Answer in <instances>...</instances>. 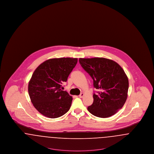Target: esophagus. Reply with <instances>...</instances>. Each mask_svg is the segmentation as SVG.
Listing matches in <instances>:
<instances>
[{"label": "esophagus", "mask_w": 154, "mask_h": 154, "mask_svg": "<svg viewBox=\"0 0 154 154\" xmlns=\"http://www.w3.org/2000/svg\"><path fill=\"white\" fill-rule=\"evenodd\" d=\"M84 96V94H83V93H81L80 95L79 96V97H80V98H82V97H83V96Z\"/></svg>", "instance_id": "esophagus-1"}]
</instances>
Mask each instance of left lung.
Here are the masks:
<instances>
[{
  "label": "left lung",
  "mask_w": 154,
  "mask_h": 154,
  "mask_svg": "<svg viewBox=\"0 0 154 154\" xmlns=\"http://www.w3.org/2000/svg\"><path fill=\"white\" fill-rule=\"evenodd\" d=\"M79 62L93 79L94 88L99 90L93 95L89 112L100 118L114 115L128 97L129 81L123 69L115 61L104 58H80Z\"/></svg>",
  "instance_id": "left-lung-1"
}]
</instances>
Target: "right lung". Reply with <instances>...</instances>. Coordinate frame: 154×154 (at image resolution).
Listing matches in <instances>:
<instances>
[{
    "label": "right lung",
    "instance_id": "obj_1",
    "mask_svg": "<svg viewBox=\"0 0 154 154\" xmlns=\"http://www.w3.org/2000/svg\"><path fill=\"white\" fill-rule=\"evenodd\" d=\"M77 60L72 58L50 59L33 72L28 84L30 99L35 109L45 117H60L70 109L73 98L61 87Z\"/></svg>",
    "mask_w": 154,
    "mask_h": 154
}]
</instances>
